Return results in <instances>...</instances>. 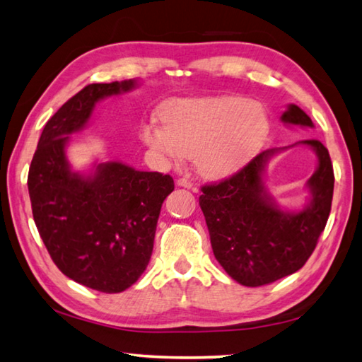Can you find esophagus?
Masks as SVG:
<instances>
[{"mask_svg":"<svg viewBox=\"0 0 362 362\" xmlns=\"http://www.w3.org/2000/svg\"><path fill=\"white\" fill-rule=\"evenodd\" d=\"M177 185L179 187H183V188H193V182L192 180H188V179H185V177H180V179H177Z\"/></svg>","mask_w":362,"mask_h":362,"instance_id":"esophagus-1","label":"esophagus"}]
</instances>
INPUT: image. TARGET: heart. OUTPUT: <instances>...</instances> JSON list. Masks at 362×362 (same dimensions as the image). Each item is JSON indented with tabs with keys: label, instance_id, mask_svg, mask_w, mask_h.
I'll return each mask as SVG.
<instances>
[{
	"label": "heart",
	"instance_id": "heart-1",
	"mask_svg": "<svg viewBox=\"0 0 362 362\" xmlns=\"http://www.w3.org/2000/svg\"><path fill=\"white\" fill-rule=\"evenodd\" d=\"M164 124L142 127L145 145L163 161L180 163L194 155L206 177H226L252 159L268 136L265 108L240 97L179 100L164 108Z\"/></svg>",
	"mask_w": 362,
	"mask_h": 362
}]
</instances>
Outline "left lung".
I'll return each mask as SVG.
<instances>
[{
    "mask_svg": "<svg viewBox=\"0 0 362 362\" xmlns=\"http://www.w3.org/2000/svg\"><path fill=\"white\" fill-rule=\"evenodd\" d=\"M286 124L313 127L302 108L289 105L281 115ZM308 145L317 156V169L306 185L310 201L300 212L279 209L263 183L265 164L279 150L257 155L241 170L201 188L199 206L209 230L214 255L238 283L259 287L302 268L326 228L334 194V169L320 140Z\"/></svg>",
    "mask_w": 362,
    "mask_h": 362,
    "instance_id": "left-lung-1",
    "label": "left lung"
}]
</instances>
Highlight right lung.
<instances>
[{"label":"right lung","mask_w":362,"mask_h":362,"mask_svg":"<svg viewBox=\"0 0 362 362\" xmlns=\"http://www.w3.org/2000/svg\"><path fill=\"white\" fill-rule=\"evenodd\" d=\"M136 86V79L89 84L66 100L46 122L28 170L33 218L52 262L65 276L105 293L126 291L145 272L174 180L118 161L81 175L70 169L65 146L97 102Z\"/></svg>","instance_id":"obj_1"}]
</instances>
